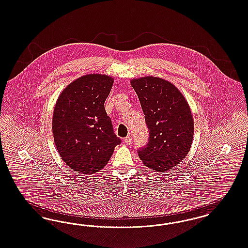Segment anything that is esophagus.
Here are the masks:
<instances>
[{"instance_id":"34e87169","label":"esophagus","mask_w":248,"mask_h":248,"mask_svg":"<svg viewBox=\"0 0 248 248\" xmlns=\"http://www.w3.org/2000/svg\"><path fill=\"white\" fill-rule=\"evenodd\" d=\"M132 137L131 136H127L125 139H124V143L126 144V145H130L131 143H132Z\"/></svg>"}]
</instances>
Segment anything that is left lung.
<instances>
[{"label": "left lung", "instance_id": "8db88e82", "mask_svg": "<svg viewBox=\"0 0 248 248\" xmlns=\"http://www.w3.org/2000/svg\"><path fill=\"white\" fill-rule=\"evenodd\" d=\"M149 129V142L138 151L144 165L165 172L187 155L194 120L186 99L173 83L152 75L131 80Z\"/></svg>", "mask_w": 248, "mask_h": 248}]
</instances>
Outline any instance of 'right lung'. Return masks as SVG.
<instances>
[{
	"mask_svg": "<svg viewBox=\"0 0 248 248\" xmlns=\"http://www.w3.org/2000/svg\"><path fill=\"white\" fill-rule=\"evenodd\" d=\"M113 81L109 75H83L68 84L56 101L53 114L55 146L63 162L77 173L103 169L121 143L105 109Z\"/></svg>",
	"mask_w": 248,
	"mask_h": 248,
	"instance_id": "1",
	"label": "right lung"
}]
</instances>
